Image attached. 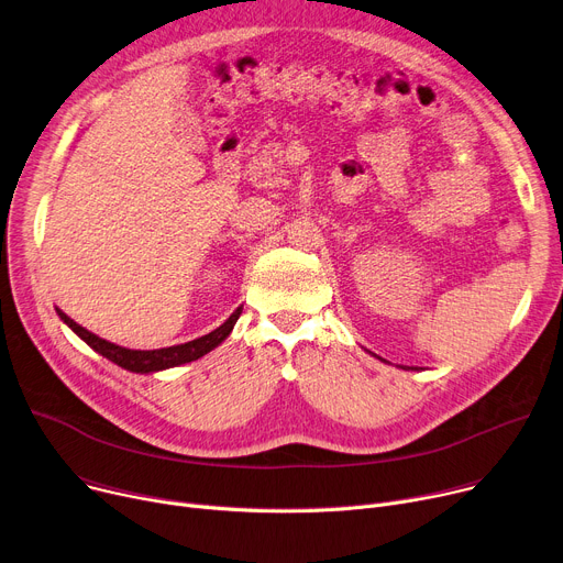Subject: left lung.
<instances>
[{
    "mask_svg": "<svg viewBox=\"0 0 563 563\" xmlns=\"http://www.w3.org/2000/svg\"><path fill=\"white\" fill-rule=\"evenodd\" d=\"M402 368H405V366H402Z\"/></svg>",
    "mask_w": 563,
    "mask_h": 563,
    "instance_id": "8db88e82",
    "label": "left lung"
}]
</instances>
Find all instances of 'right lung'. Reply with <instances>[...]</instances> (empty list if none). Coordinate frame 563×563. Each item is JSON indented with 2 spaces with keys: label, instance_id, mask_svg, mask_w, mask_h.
I'll return each mask as SVG.
<instances>
[{
  "label": "right lung",
  "instance_id": "1",
  "mask_svg": "<svg viewBox=\"0 0 563 563\" xmlns=\"http://www.w3.org/2000/svg\"><path fill=\"white\" fill-rule=\"evenodd\" d=\"M56 312H58L60 321L67 328L77 332L92 351H97L106 360L115 362L118 366H122L131 373H156V371H165V368H174V366H180V364H187V362H195V360L203 357L206 353H210L212 349H217L231 334L233 325L238 323V319L242 314V308H238L219 328L199 336V340L185 342V344H178V346H169V349H156V351H133V349L118 346V344H112L108 340H101L99 334L86 330L84 325H79L77 321L69 319L63 310L56 308Z\"/></svg>",
  "mask_w": 563,
  "mask_h": 563
}]
</instances>
